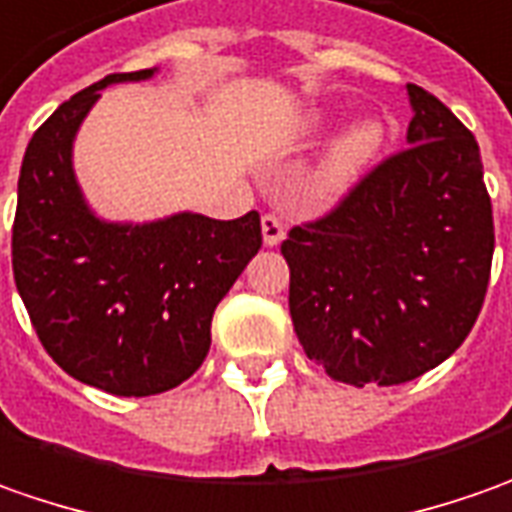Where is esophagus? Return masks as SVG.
<instances>
[{
    "label": "esophagus",
    "instance_id": "34e87169",
    "mask_svg": "<svg viewBox=\"0 0 512 512\" xmlns=\"http://www.w3.org/2000/svg\"><path fill=\"white\" fill-rule=\"evenodd\" d=\"M260 229H263V243H266V246H280V240L286 238L283 221H280L277 215H263Z\"/></svg>",
    "mask_w": 512,
    "mask_h": 512
}]
</instances>
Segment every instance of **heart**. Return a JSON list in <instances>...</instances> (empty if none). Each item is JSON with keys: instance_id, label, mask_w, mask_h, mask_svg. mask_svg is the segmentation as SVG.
<instances>
[{"instance_id": "obj_1", "label": "heart", "mask_w": 512, "mask_h": 512, "mask_svg": "<svg viewBox=\"0 0 512 512\" xmlns=\"http://www.w3.org/2000/svg\"><path fill=\"white\" fill-rule=\"evenodd\" d=\"M331 118L326 115H311L306 127L300 130L303 147H317L331 133ZM385 144V127L379 118H362L354 127H348L326 152L323 164L317 167L314 178L306 186V201L311 206H331L343 195H348L360 184L362 175L377 161Z\"/></svg>"}]
</instances>
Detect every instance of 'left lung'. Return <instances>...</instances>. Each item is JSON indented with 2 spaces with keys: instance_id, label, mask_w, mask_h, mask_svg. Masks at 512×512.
<instances>
[{
  "instance_id": "left-lung-1",
  "label": "left lung",
  "mask_w": 512,
  "mask_h": 512,
  "mask_svg": "<svg viewBox=\"0 0 512 512\" xmlns=\"http://www.w3.org/2000/svg\"><path fill=\"white\" fill-rule=\"evenodd\" d=\"M408 150L314 223L294 226L289 311L306 357L337 382L399 385L465 343L485 303L493 209L473 133L408 84Z\"/></svg>"
}]
</instances>
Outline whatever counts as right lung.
<instances>
[{
	"label": "right lung",
	"mask_w": 512,
	"mask_h": 512,
	"mask_svg": "<svg viewBox=\"0 0 512 512\" xmlns=\"http://www.w3.org/2000/svg\"><path fill=\"white\" fill-rule=\"evenodd\" d=\"M158 67L113 73L64 101L33 133L19 172L13 280L45 351L115 397H152L209 354L212 314L260 249V215L150 223L98 218L73 172V141L101 90Z\"/></svg>",
	"instance_id": "right-lung-1"
}]
</instances>
